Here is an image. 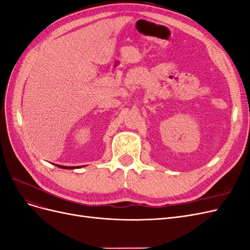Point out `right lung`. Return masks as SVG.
I'll return each instance as SVG.
<instances>
[{"label": "right lung", "instance_id": "obj_1", "mask_svg": "<svg viewBox=\"0 0 250 250\" xmlns=\"http://www.w3.org/2000/svg\"><path fill=\"white\" fill-rule=\"evenodd\" d=\"M56 166L59 168H62V169H75V167H65V166H59V165H56Z\"/></svg>", "mask_w": 250, "mask_h": 250}]
</instances>
